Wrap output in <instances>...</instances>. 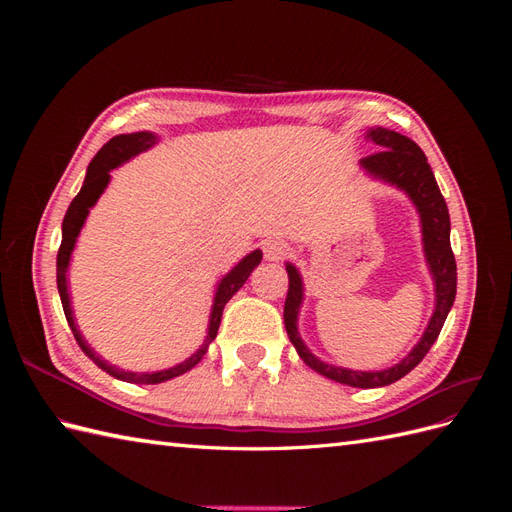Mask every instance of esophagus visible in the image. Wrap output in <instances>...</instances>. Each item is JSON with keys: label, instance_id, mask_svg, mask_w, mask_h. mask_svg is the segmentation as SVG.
I'll return each mask as SVG.
<instances>
[{"label": "esophagus", "instance_id": "1", "mask_svg": "<svg viewBox=\"0 0 512 512\" xmlns=\"http://www.w3.org/2000/svg\"><path fill=\"white\" fill-rule=\"evenodd\" d=\"M262 250H265L267 260L277 262L290 252V245L286 241H280V239H269V241H265V245H262Z\"/></svg>", "mask_w": 512, "mask_h": 512}]
</instances>
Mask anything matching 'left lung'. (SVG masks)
<instances>
[{"label": "left lung", "instance_id": "left-lung-1", "mask_svg": "<svg viewBox=\"0 0 512 512\" xmlns=\"http://www.w3.org/2000/svg\"><path fill=\"white\" fill-rule=\"evenodd\" d=\"M367 138L374 145H378L380 151L361 160L365 173L404 190L414 203L418 215H421L423 252L433 284H436V309H433V316L423 337L418 339V344L408 352L404 361L382 371H354L346 367H335L316 359L303 344L297 329L299 309L303 303V280L299 269L292 262H286L288 297L284 305V324L292 346L297 348L305 365L318 371L324 378L354 386V389H376V386L393 384L399 378L410 374L425 359V354L438 339L457 294V265L451 250V218H448L444 196L438 188L436 177L431 173V166L427 164L425 153L408 136L386 128H371L367 132Z\"/></svg>", "mask_w": 512, "mask_h": 512}]
</instances>
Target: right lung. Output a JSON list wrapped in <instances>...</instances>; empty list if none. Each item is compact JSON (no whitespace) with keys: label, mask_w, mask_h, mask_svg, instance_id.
<instances>
[{"label":"right lung","mask_w":512,"mask_h":512,"mask_svg":"<svg viewBox=\"0 0 512 512\" xmlns=\"http://www.w3.org/2000/svg\"><path fill=\"white\" fill-rule=\"evenodd\" d=\"M156 143H158V136L151 134V132L119 134V136H113L111 141H108L96 153L94 160H91L89 166H87V175H85V183H83L81 192L74 196V200L66 211L64 224H61V245H59V252H57V290H59V297H61V305H64L66 320H68L70 329L74 333V339L79 342L81 350L89 356V359L94 361L100 369H104L106 374H111L117 380L134 382V384H160V382H166L170 378H177V376L185 374V371H190L196 363H200V359L205 356L209 344L213 342L215 335H218L220 322H222V312H224L226 303L232 299V294H235L245 284L247 277L252 275V271L260 265V260H262V252L254 250V252L247 254L235 269L222 277V282L218 284V290H215V297H213V307H211V316H209V331H207L205 342L190 356V359H185L183 363H179L175 367L162 369V371H147V374H136V371H123L115 365H108L106 361L100 359V356L94 350L89 348V344L85 342V337L79 331V324L74 322L70 292H68V265H70L72 250L76 245V237H79V232H81V228L87 220L89 209L98 203V198L106 190L108 181H111V170L121 166L123 162H128L130 158L138 156L141 151H147L149 147H153Z\"/></svg>","instance_id":"add662e5"}]
</instances>
